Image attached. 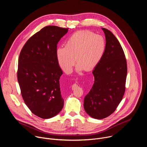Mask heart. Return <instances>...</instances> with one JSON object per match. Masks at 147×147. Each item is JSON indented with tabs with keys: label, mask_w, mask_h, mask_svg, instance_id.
Returning a JSON list of instances; mask_svg holds the SVG:
<instances>
[{
	"label": "heart",
	"mask_w": 147,
	"mask_h": 147,
	"mask_svg": "<svg viewBox=\"0 0 147 147\" xmlns=\"http://www.w3.org/2000/svg\"><path fill=\"white\" fill-rule=\"evenodd\" d=\"M65 45L58 47L56 54L61 69L69 74L72 71L75 60L78 62L76 67L77 71L93 69L103 56L106 41L100 35L81 31L71 35L66 40Z\"/></svg>",
	"instance_id": "b5f03b06"
}]
</instances>
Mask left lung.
I'll list each match as a JSON object with an SVG mask.
<instances>
[{"label":"left lung","instance_id":"obj_1","mask_svg":"<svg viewBox=\"0 0 147 147\" xmlns=\"http://www.w3.org/2000/svg\"><path fill=\"white\" fill-rule=\"evenodd\" d=\"M106 39V49L92 71L94 83L84 100L87 113L96 119L113 113L121 102L127 77V63L122 47L109 30L102 28Z\"/></svg>","mask_w":147,"mask_h":147}]
</instances>
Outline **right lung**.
<instances>
[{"mask_svg": "<svg viewBox=\"0 0 147 147\" xmlns=\"http://www.w3.org/2000/svg\"><path fill=\"white\" fill-rule=\"evenodd\" d=\"M68 28L47 26L32 36L20 52L17 79L22 97L32 113L42 119L57 115L62 109L59 79L63 71L56 51Z\"/></svg>", "mask_w": 147, "mask_h": 147, "instance_id": "add662e5", "label": "right lung"}]
</instances>
